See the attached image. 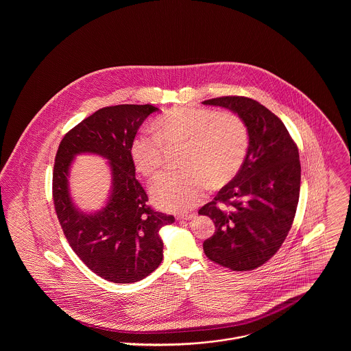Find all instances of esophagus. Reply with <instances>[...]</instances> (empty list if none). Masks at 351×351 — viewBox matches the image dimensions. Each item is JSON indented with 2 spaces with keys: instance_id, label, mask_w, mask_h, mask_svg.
<instances>
[{
  "instance_id": "1",
  "label": "esophagus",
  "mask_w": 351,
  "mask_h": 351,
  "mask_svg": "<svg viewBox=\"0 0 351 351\" xmlns=\"http://www.w3.org/2000/svg\"><path fill=\"white\" fill-rule=\"evenodd\" d=\"M196 218V213H191V215H180L178 216L179 221H189V219H193Z\"/></svg>"
}]
</instances>
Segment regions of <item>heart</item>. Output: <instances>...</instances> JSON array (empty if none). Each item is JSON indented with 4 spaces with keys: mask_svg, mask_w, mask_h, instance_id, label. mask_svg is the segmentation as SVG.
Listing matches in <instances>:
<instances>
[{
    "mask_svg": "<svg viewBox=\"0 0 351 351\" xmlns=\"http://www.w3.org/2000/svg\"><path fill=\"white\" fill-rule=\"evenodd\" d=\"M155 134H138L130 156L138 172L154 178L165 165V147L183 145L182 169L166 172L151 184L154 204L171 212H186L200 202L209 185L229 183L249 150V132L233 112L178 106L156 118Z\"/></svg>",
    "mask_w": 351,
    "mask_h": 351,
    "instance_id": "b5f03b06",
    "label": "heart"
}]
</instances>
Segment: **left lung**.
Returning a JSON list of instances; mask_svg holds the SVG:
<instances>
[{
  "instance_id": "obj_1",
  "label": "left lung",
  "mask_w": 351,
  "mask_h": 351,
  "mask_svg": "<svg viewBox=\"0 0 351 351\" xmlns=\"http://www.w3.org/2000/svg\"><path fill=\"white\" fill-rule=\"evenodd\" d=\"M202 104L232 110L249 132L239 172L199 210L216 226L204 252L222 267L250 271L276 254L292 226L300 196L299 150L282 119L258 101L226 96Z\"/></svg>"
}]
</instances>
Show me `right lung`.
<instances>
[{
  "label": "right lung",
  "mask_w": 351,
  "mask_h": 351,
  "mask_svg": "<svg viewBox=\"0 0 351 351\" xmlns=\"http://www.w3.org/2000/svg\"><path fill=\"white\" fill-rule=\"evenodd\" d=\"M158 110L149 104L102 108L64 135L55 156L52 196L63 233L84 265L108 282L135 283L155 271L163 261L159 230L175 221L146 204L130 156L138 129ZM80 153L100 154L111 168L110 197L95 214L80 211L69 192V171Z\"/></svg>",
  "instance_id": "right-lung-1"
}]
</instances>
